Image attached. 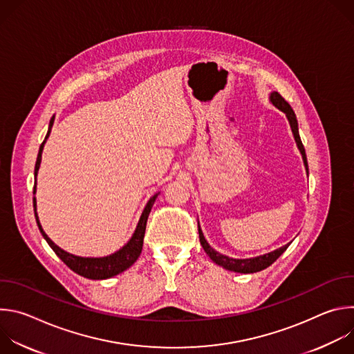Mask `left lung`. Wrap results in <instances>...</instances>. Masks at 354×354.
Returning <instances> with one entry per match:
<instances>
[{"label":"left lung","instance_id":"8db88e82","mask_svg":"<svg viewBox=\"0 0 354 354\" xmlns=\"http://www.w3.org/2000/svg\"><path fill=\"white\" fill-rule=\"evenodd\" d=\"M269 100H270V104H272L274 108H277L279 111H281V112L286 115V118H287V120H288V123H290V127H291V131H292L295 144H297V147H298V149H299V153H301L302 162H304V167H306V171H307V175H308V162H307L306 149H304V145H302L301 138H299L298 122H297V118H295L294 111H292L291 106L286 102L284 97H283L279 92H276V91L270 92ZM197 225H198V238H200V243H201V246H203L206 254L210 257V259H212L216 265L224 268L225 270H231V272H235V273H257V272H261V270L269 268V266L283 254V252L288 248V245L291 243V242H288L287 245H284V246H281V248H279V249H274V250L269 252V254L259 255V257H255V258L235 259V258L225 257V255L220 254V252H217L216 249H213V248L210 246V243L207 242V239L205 238L203 231H201L198 221H197Z\"/></svg>","mask_w":354,"mask_h":354}]
</instances>
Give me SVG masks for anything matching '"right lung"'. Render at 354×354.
Masks as SVG:
<instances>
[{
	"mask_svg": "<svg viewBox=\"0 0 354 354\" xmlns=\"http://www.w3.org/2000/svg\"><path fill=\"white\" fill-rule=\"evenodd\" d=\"M55 123V116L50 119L48 123V130L47 134L44 137V141L41 142L40 148H39V154H37V160H36V165H35V186H33V194H36V178H37V172L40 168V162H41V153L43 148L46 144V140L50 136V131H52ZM160 192L156 193L153 197H149V200L147 201V205L140 216V220L137 223V227L131 235V238L127 241V243H124L119 250L113 252V254L108 255V257H100V258H86V257H77L70 254V252L62 249L60 246H57L52 239L47 236V234L43 231L41 224L39 221L37 217V212H36V197L33 196V210H35V217H36V223L37 227L43 235V238L46 239V242L50 245L55 250V254L77 274L91 279V280H105V279H111L124 270H127L140 257L141 249H142V239H144V234H145V225H147V220L149 216L151 209H153V205L156 203V198L158 197Z\"/></svg>",
	"mask_w": 354,
	"mask_h": 354,
	"instance_id": "add662e5",
	"label": "right lung"
}]
</instances>
